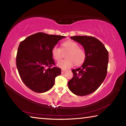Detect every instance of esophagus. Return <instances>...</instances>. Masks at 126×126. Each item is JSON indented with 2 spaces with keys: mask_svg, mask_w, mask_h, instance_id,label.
I'll return each instance as SVG.
<instances>
[{
  "mask_svg": "<svg viewBox=\"0 0 126 126\" xmlns=\"http://www.w3.org/2000/svg\"><path fill=\"white\" fill-rule=\"evenodd\" d=\"M66 72V71H65V70H64V69H62V73H65V72Z\"/></svg>",
  "mask_w": 126,
  "mask_h": 126,
  "instance_id": "1",
  "label": "esophagus"
}]
</instances>
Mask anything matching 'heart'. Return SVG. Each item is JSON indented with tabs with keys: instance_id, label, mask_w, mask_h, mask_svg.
<instances>
[{
	"instance_id": "heart-1",
	"label": "heart",
	"mask_w": 126,
	"mask_h": 126,
	"mask_svg": "<svg viewBox=\"0 0 126 126\" xmlns=\"http://www.w3.org/2000/svg\"><path fill=\"white\" fill-rule=\"evenodd\" d=\"M62 47L64 51H68V52L65 55L67 59L59 61L57 64L59 67L66 69L73 67L74 63L78 65L84 62L86 57V52L82 48L79 47L77 43L73 40H68L63 43ZM52 54L55 61H59L62 58V50L55 45L52 48Z\"/></svg>"
}]
</instances>
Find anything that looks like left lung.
Here are the masks:
<instances>
[{
	"instance_id": "1",
	"label": "left lung",
	"mask_w": 126,
	"mask_h": 126,
	"mask_svg": "<svg viewBox=\"0 0 126 126\" xmlns=\"http://www.w3.org/2000/svg\"><path fill=\"white\" fill-rule=\"evenodd\" d=\"M82 44L86 57L82 67L72 69L73 76L68 82L72 93L79 96L92 93L101 86L107 73L108 52L102 43L92 36H73Z\"/></svg>"
}]
</instances>
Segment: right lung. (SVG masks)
Here are the masks:
<instances>
[{
	"label": "right lung",
	"mask_w": 126,
	"mask_h": 126,
	"mask_svg": "<svg viewBox=\"0 0 126 126\" xmlns=\"http://www.w3.org/2000/svg\"><path fill=\"white\" fill-rule=\"evenodd\" d=\"M64 36L39 32L20 42L17 51L16 65L25 86L37 93H43L54 86L61 69L54 67L52 49Z\"/></svg>",
	"instance_id": "1"
}]
</instances>
